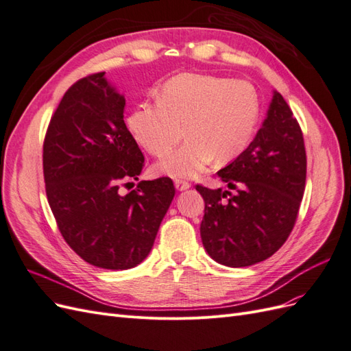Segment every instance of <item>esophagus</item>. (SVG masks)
Listing matches in <instances>:
<instances>
[{"label":"esophagus","mask_w":351,"mask_h":351,"mask_svg":"<svg viewBox=\"0 0 351 351\" xmlns=\"http://www.w3.org/2000/svg\"><path fill=\"white\" fill-rule=\"evenodd\" d=\"M174 186H176V189L178 190V192H184V190H187V189H190V186H192V184H190L189 182H184V180H176V182H174Z\"/></svg>","instance_id":"34e87169"}]
</instances>
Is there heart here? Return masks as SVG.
I'll use <instances>...</instances> for the list:
<instances>
[{
    "instance_id": "heart-1",
    "label": "heart",
    "mask_w": 351,
    "mask_h": 351,
    "mask_svg": "<svg viewBox=\"0 0 351 351\" xmlns=\"http://www.w3.org/2000/svg\"><path fill=\"white\" fill-rule=\"evenodd\" d=\"M258 92L247 80L182 73L167 80L155 102L139 105L127 119L134 139L154 156H164L156 173L193 178L217 161L224 164L247 149L259 120Z\"/></svg>"
}]
</instances>
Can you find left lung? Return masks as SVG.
Returning a JSON list of instances; mask_svg holds the SVG:
<instances>
[{
    "mask_svg": "<svg viewBox=\"0 0 351 351\" xmlns=\"http://www.w3.org/2000/svg\"><path fill=\"white\" fill-rule=\"evenodd\" d=\"M217 174L236 193L196 186L205 200L200 224L205 250L230 268L268 259L290 236L306 183L303 134L280 92H272L247 149Z\"/></svg>",
    "mask_w": 351,
    "mask_h": 351,
    "instance_id": "1",
    "label": "left lung"
}]
</instances>
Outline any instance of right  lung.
<instances>
[{
  "instance_id": "right-lung-1",
  "label": "right lung",
  "mask_w": 351,
  "mask_h": 351,
  "mask_svg": "<svg viewBox=\"0 0 351 351\" xmlns=\"http://www.w3.org/2000/svg\"><path fill=\"white\" fill-rule=\"evenodd\" d=\"M124 105L105 73L84 77L62 97L44 143L47 196L62 237L83 261L112 271L145 261L176 193L168 177L120 192L145 165Z\"/></svg>"
}]
</instances>
